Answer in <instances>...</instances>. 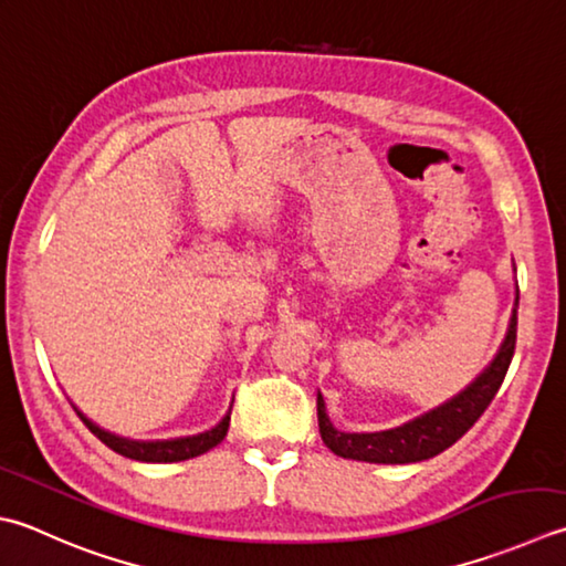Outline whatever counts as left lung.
<instances>
[{
    "label": "left lung",
    "mask_w": 566,
    "mask_h": 566,
    "mask_svg": "<svg viewBox=\"0 0 566 566\" xmlns=\"http://www.w3.org/2000/svg\"><path fill=\"white\" fill-rule=\"evenodd\" d=\"M520 292L515 296L517 306ZM517 338V308H513L511 326L497 348L495 358L485 365L483 373L467 390L453 395L451 400L429 409L422 417L409 419L407 424L385 429V431H340L326 415V402L321 392L316 395L318 409V431L324 444L343 459L368 461V463H417L437 457L444 449L467 434L479 422V417L489 409L495 392L501 390L505 373L511 368Z\"/></svg>",
    "instance_id": "left-lung-1"
}]
</instances>
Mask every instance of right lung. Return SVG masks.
<instances>
[{"label":"right lung","mask_w":566,"mask_h":566,"mask_svg":"<svg viewBox=\"0 0 566 566\" xmlns=\"http://www.w3.org/2000/svg\"><path fill=\"white\" fill-rule=\"evenodd\" d=\"M73 409L77 412V417L83 419V424L93 431V434L103 441L105 447H109L113 451H117L119 457L135 459V461H144V463H174V461H186L193 457H201V453L210 451L213 447H218L220 441L226 439L228 427H230V409L228 415L220 419V422L201 431V434L193 437H179V439H157V441H137V439H127V437H117L113 431H107L103 427H97L95 422H91L81 409L73 405Z\"/></svg>","instance_id":"right-lung-1"}]
</instances>
